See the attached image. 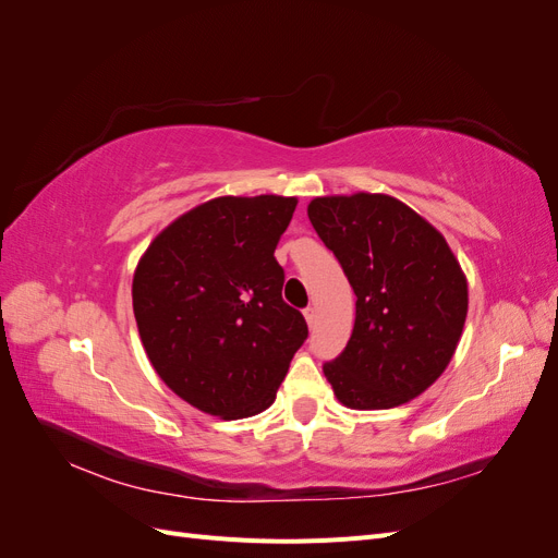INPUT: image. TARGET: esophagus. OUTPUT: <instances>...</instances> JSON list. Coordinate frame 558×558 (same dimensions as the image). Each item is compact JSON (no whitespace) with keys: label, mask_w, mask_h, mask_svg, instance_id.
<instances>
[{"label":"esophagus","mask_w":558,"mask_h":558,"mask_svg":"<svg viewBox=\"0 0 558 558\" xmlns=\"http://www.w3.org/2000/svg\"><path fill=\"white\" fill-rule=\"evenodd\" d=\"M305 318H307L310 328H314V324H316V310H314V307H307V310H305Z\"/></svg>","instance_id":"esophagus-1"}]
</instances>
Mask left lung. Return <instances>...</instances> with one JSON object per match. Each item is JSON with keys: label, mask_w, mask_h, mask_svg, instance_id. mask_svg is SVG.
Wrapping results in <instances>:
<instances>
[{"label": "left lung", "mask_w": 558, "mask_h": 558, "mask_svg": "<svg viewBox=\"0 0 558 558\" xmlns=\"http://www.w3.org/2000/svg\"><path fill=\"white\" fill-rule=\"evenodd\" d=\"M307 216L356 293L344 351L324 375L351 410H391L445 373L468 314V281L426 218L379 193L314 197Z\"/></svg>", "instance_id": "8db88e82"}]
</instances>
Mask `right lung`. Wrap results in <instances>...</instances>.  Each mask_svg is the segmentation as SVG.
<instances>
[{
	"instance_id": "1",
	"label": "right lung",
	"mask_w": 558,
	"mask_h": 558,
	"mask_svg": "<svg viewBox=\"0 0 558 558\" xmlns=\"http://www.w3.org/2000/svg\"><path fill=\"white\" fill-rule=\"evenodd\" d=\"M298 199L216 197L150 242L132 279L142 344L158 377L193 408L253 416L275 402L305 316L281 298L275 258Z\"/></svg>"
}]
</instances>
